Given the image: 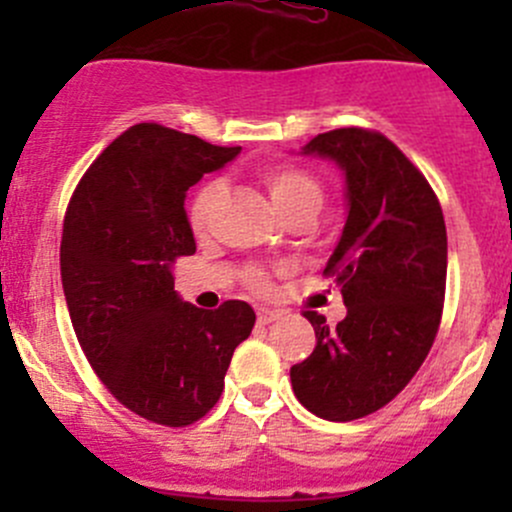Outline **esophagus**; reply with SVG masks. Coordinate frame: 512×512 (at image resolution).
Returning <instances> with one entry per match:
<instances>
[{"label": "esophagus", "instance_id": "34e87169", "mask_svg": "<svg viewBox=\"0 0 512 512\" xmlns=\"http://www.w3.org/2000/svg\"><path fill=\"white\" fill-rule=\"evenodd\" d=\"M280 317H282L280 309H270V307L257 309V322H260V324H270V322H275V319H280Z\"/></svg>", "mask_w": 512, "mask_h": 512}]
</instances>
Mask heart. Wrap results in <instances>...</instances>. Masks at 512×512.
Returning <instances> with one entry per match:
<instances>
[{
	"label": "heart",
	"instance_id": "obj_1",
	"mask_svg": "<svg viewBox=\"0 0 512 512\" xmlns=\"http://www.w3.org/2000/svg\"><path fill=\"white\" fill-rule=\"evenodd\" d=\"M262 178H265L267 190H270L272 203L282 215H289L297 208L319 210V205H322V185L307 170L294 168V165H272V168L265 170ZM218 195V183H208L195 195L193 205H190V225H193L195 232H205L215 203H218ZM250 282L255 289H267V280L262 275H252Z\"/></svg>",
	"mask_w": 512,
	"mask_h": 512
}]
</instances>
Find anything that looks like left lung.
<instances>
[{
	"label": "left lung",
	"instance_id": "obj_1",
	"mask_svg": "<svg viewBox=\"0 0 512 512\" xmlns=\"http://www.w3.org/2000/svg\"><path fill=\"white\" fill-rule=\"evenodd\" d=\"M302 153L344 173L347 223L324 275L342 289L347 317L329 327L304 312L317 347L289 379L314 416L354 421L389 404L431 352L446 294V223L421 170L381 133L337 128Z\"/></svg>",
	"mask_w": 512,
	"mask_h": 512
}]
</instances>
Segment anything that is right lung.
I'll return each instance as SVG.
<instances>
[{"instance_id": "right-lung-1", "label": "right lung", "mask_w": 512, "mask_h": 512, "mask_svg": "<svg viewBox=\"0 0 512 512\" xmlns=\"http://www.w3.org/2000/svg\"><path fill=\"white\" fill-rule=\"evenodd\" d=\"M237 153L138 123L94 160L66 210L61 285L81 349L126 409L163 426H190L218 404L255 327L247 302L200 309L173 282L175 260L195 252L188 188Z\"/></svg>"}]
</instances>
